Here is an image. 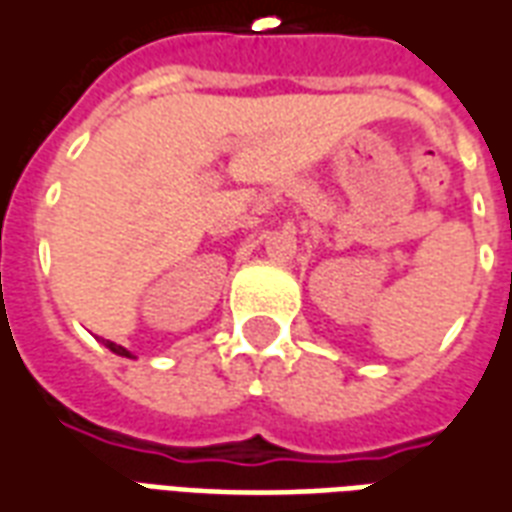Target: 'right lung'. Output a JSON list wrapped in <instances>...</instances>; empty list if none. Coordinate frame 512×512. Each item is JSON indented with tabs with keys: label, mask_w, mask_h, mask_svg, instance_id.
<instances>
[{
	"label": "right lung",
	"mask_w": 512,
	"mask_h": 512,
	"mask_svg": "<svg viewBox=\"0 0 512 512\" xmlns=\"http://www.w3.org/2000/svg\"><path fill=\"white\" fill-rule=\"evenodd\" d=\"M107 349H110V352H116V355H121V357H132L130 352H127V349H124V346H119V343H113V341H107L105 343Z\"/></svg>",
	"instance_id": "1"
}]
</instances>
